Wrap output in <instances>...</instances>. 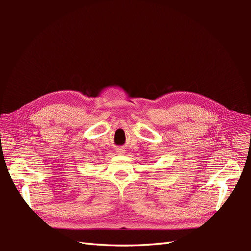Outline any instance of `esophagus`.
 Segmentation results:
<instances>
[{"instance_id":"34e87169","label":"esophagus","mask_w":251,"mask_h":251,"mask_svg":"<svg viewBox=\"0 0 251 251\" xmlns=\"http://www.w3.org/2000/svg\"><path fill=\"white\" fill-rule=\"evenodd\" d=\"M116 151H117V154H124L125 151H126V150L123 147H119V148L116 149Z\"/></svg>"}]
</instances>
